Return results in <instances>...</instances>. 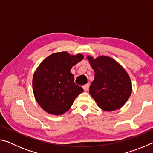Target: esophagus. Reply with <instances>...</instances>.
<instances>
[{
	"mask_svg": "<svg viewBox=\"0 0 153 153\" xmlns=\"http://www.w3.org/2000/svg\"><path fill=\"white\" fill-rule=\"evenodd\" d=\"M89 86H90V85L89 84H86V85H85L84 86H83V89H84V90L85 92H86V91H88V89H89Z\"/></svg>",
	"mask_w": 153,
	"mask_h": 153,
	"instance_id": "34e87169",
	"label": "esophagus"
}]
</instances>
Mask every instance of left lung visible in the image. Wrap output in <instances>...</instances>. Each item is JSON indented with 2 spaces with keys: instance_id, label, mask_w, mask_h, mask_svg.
Instances as JSON below:
<instances>
[{
  "instance_id": "left-lung-1",
  "label": "left lung",
  "mask_w": 153,
  "mask_h": 153,
  "mask_svg": "<svg viewBox=\"0 0 153 153\" xmlns=\"http://www.w3.org/2000/svg\"><path fill=\"white\" fill-rule=\"evenodd\" d=\"M87 59L94 71V79L89 92L97 105L105 111H113L123 107L132 91L131 79L125 69L108 56Z\"/></svg>"
}]
</instances>
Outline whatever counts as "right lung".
<instances>
[{
    "label": "right lung",
    "instance_id": "obj_1",
    "mask_svg": "<svg viewBox=\"0 0 153 153\" xmlns=\"http://www.w3.org/2000/svg\"><path fill=\"white\" fill-rule=\"evenodd\" d=\"M84 59L82 54L67 51L51 54L41 62L33 75V96L44 111L61 115L71 107L84 90L74 83L71 67Z\"/></svg>",
    "mask_w": 153,
    "mask_h": 153
}]
</instances>
